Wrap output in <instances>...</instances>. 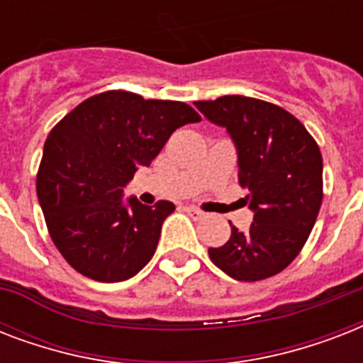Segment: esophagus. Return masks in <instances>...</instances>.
I'll use <instances>...</instances> for the list:
<instances>
[{"mask_svg": "<svg viewBox=\"0 0 363 363\" xmlns=\"http://www.w3.org/2000/svg\"><path fill=\"white\" fill-rule=\"evenodd\" d=\"M184 211H186V213H190L192 216H196V218H201V216H203V211L198 209V207H194V205H186V207H184Z\"/></svg>", "mask_w": 363, "mask_h": 363, "instance_id": "34e87169", "label": "esophagus"}]
</instances>
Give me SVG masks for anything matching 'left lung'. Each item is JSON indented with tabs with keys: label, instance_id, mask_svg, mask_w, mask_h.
<instances>
[{
	"label": "left lung",
	"instance_id": "8db88e82",
	"mask_svg": "<svg viewBox=\"0 0 363 363\" xmlns=\"http://www.w3.org/2000/svg\"><path fill=\"white\" fill-rule=\"evenodd\" d=\"M196 107L232 135L239 184L254 211L247 232L230 222L232 235L209 248V258L235 281H264L292 264L315 226L324 196L320 148L296 116L269 101L222 96Z\"/></svg>",
	"mask_w": 363,
	"mask_h": 363
}]
</instances>
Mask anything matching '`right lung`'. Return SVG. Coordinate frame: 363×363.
I'll return each mask as SVG.
<instances>
[{
    "mask_svg": "<svg viewBox=\"0 0 363 363\" xmlns=\"http://www.w3.org/2000/svg\"><path fill=\"white\" fill-rule=\"evenodd\" d=\"M201 116L182 101L109 90L84 99L48 133L37 171V198L50 239L81 275L121 282L154 256L162 224L175 211L154 207L122 188L150 165L169 135Z\"/></svg>",
    "mask_w": 363,
    "mask_h": 363,
    "instance_id": "obj_1",
    "label": "right lung"
}]
</instances>
